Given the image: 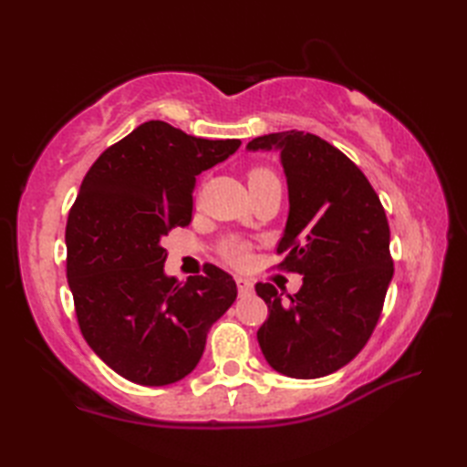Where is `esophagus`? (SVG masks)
<instances>
[{
  "instance_id": "obj_1",
  "label": "esophagus",
  "mask_w": 467,
  "mask_h": 467,
  "mask_svg": "<svg viewBox=\"0 0 467 467\" xmlns=\"http://www.w3.org/2000/svg\"><path fill=\"white\" fill-rule=\"evenodd\" d=\"M236 285H239V293L241 295L253 293V281L246 279V276H236Z\"/></svg>"
}]
</instances>
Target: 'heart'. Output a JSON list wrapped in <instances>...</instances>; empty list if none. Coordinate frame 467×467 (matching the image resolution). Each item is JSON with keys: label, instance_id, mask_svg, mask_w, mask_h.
I'll list each match as a JSON object with an SVG mask.
<instances>
[{"label": "heart", "instance_id": "1", "mask_svg": "<svg viewBox=\"0 0 467 467\" xmlns=\"http://www.w3.org/2000/svg\"><path fill=\"white\" fill-rule=\"evenodd\" d=\"M271 176H275L269 168H263V166H256V168H253V171L249 172V182H254V181H261V178H271ZM228 256H231L233 261H236V263H241V261H244V256H246V253H244V249L241 244H231L228 246Z\"/></svg>", "mask_w": 467, "mask_h": 467}]
</instances>
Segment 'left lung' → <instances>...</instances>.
I'll use <instances>...</instances> for the list:
<instances>
[{
  "instance_id": "8db88e82",
  "label": "left lung",
  "mask_w": 467,
  "mask_h": 467,
  "mask_svg": "<svg viewBox=\"0 0 467 467\" xmlns=\"http://www.w3.org/2000/svg\"><path fill=\"white\" fill-rule=\"evenodd\" d=\"M246 150L279 152L289 216L276 251L303 275L299 293L285 296L256 283L269 306L256 339L275 371L317 379L349 363L379 321L393 279L389 223L365 174L323 138L275 132Z\"/></svg>"
}]
</instances>
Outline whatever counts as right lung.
Returning <instances> with one entry per match:
<instances>
[{
	"mask_svg": "<svg viewBox=\"0 0 467 467\" xmlns=\"http://www.w3.org/2000/svg\"><path fill=\"white\" fill-rule=\"evenodd\" d=\"M239 146L150 120L102 152L84 178L66 226L67 285L84 339L128 381H181L236 299L234 279L214 265L186 283L168 276L162 239L191 223L196 176Z\"/></svg>",
	"mask_w": 467,
	"mask_h": 467,
	"instance_id": "add662e5",
	"label": "right lung"
}]
</instances>
